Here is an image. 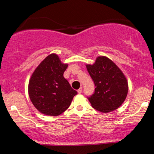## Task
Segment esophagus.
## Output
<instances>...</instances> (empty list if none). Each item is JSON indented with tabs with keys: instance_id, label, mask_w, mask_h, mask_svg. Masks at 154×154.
Listing matches in <instances>:
<instances>
[{
	"instance_id": "34e87169",
	"label": "esophagus",
	"mask_w": 154,
	"mask_h": 154,
	"mask_svg": "<svg viewBox=\"0 0 154 154\" xmlns=\"http://www.w3.org/2000/svg\"><path fill=\"white\" fill-rule=\"evenodd\" d=\"M82 88L80 87L78 90H77V93H78L79 94H80V93H82Z\"/></svg>"
}]
</instances>
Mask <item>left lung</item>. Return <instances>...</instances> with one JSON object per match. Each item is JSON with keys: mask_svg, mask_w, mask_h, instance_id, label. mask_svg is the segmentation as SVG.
<instances>
[{"mask_svg": "<svg viewBox=\"0 0 154 154\" xmlns=\"http://www.w3.org/2000/svg\"><path fill=\"white\" fill-rule=\"evenodd\" d=\"M87 70L94 82L95 92L88 97L97 111L109 113L118 109L126 99L128 83L121 69L106 56H98Z\"/></svg>", "mask_w": 154, "mask_h": 154, "instance_id": "left-lung-1", "label": "left lung"}]
</instances>
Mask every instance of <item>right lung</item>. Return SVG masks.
<instances>
[{
    "label": "right lung",
    "instance_id": "obj_1",
    "mask_svg": "<svg viewBox=\"0 0 154 154\" xmlns=\"http://www.w3.org/2000/svg\"><path fill=\"white\" fill-rule=\"evenodd\" d=\"M68 64L61 63L58 55L48 56L35 69L28 85L32 103L42 114L59 116L69 107L77 92L63 77Z\"/></svg>",
    "mask_w": 154,
    "mask_h": 154
}]
</instances>
